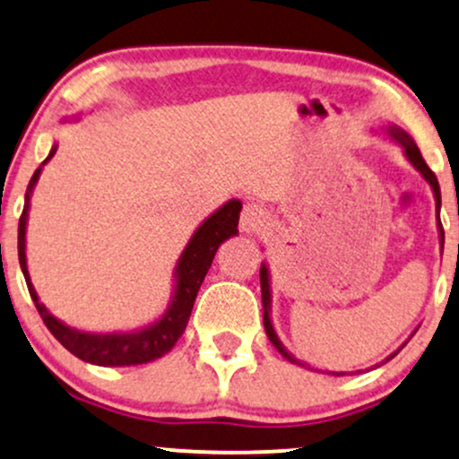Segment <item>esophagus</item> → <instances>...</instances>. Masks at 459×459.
<instances>
[{"instance_id": "esophagus-1", "label": "esophagus", "mask_w": 459, "mask_h": 459, "mask_svg": "<svg viewBox=\"0 0 459 459\" xmlns=\"http://www.w3.org/2000/svg\"><path fill=\"white\" fill-rule=\"evenodd\" d=\"M266 219L268 214L262 206H257V204H247L240 214V230L245 231V234H255V231H260L264 228Z\"/></svg>"}]
</instances>
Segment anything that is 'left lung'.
Here are the masks:
<instances>
[{
	"label": "left lung",
	"instance_id": "1",
	"mask_svg": "<svg viewBox=\"0 0 459 459\" xmlns=\"http://www.w3.org/2000/svg\"><path fill=\"white\" fill-rule=\"evenodd\" d=\"M385 134H389V137L395 142L397 145H402L403 150V156L408 159V163H411L414 169L419 171V174L423 176V180L428 182L429 186H432V193H434V199H436V210L440 212V186H438V178L434 176V171L429 169L428 163L423 160L421 156V150L417 148V143H414V139L408 134L406 131H402L400 126H395V124H389V126L385 128ZM436 223H438V240H440V249L445 247V230L443 225H440V219H436ZM260 283H262V307H264V328H266V335L271 339V343L274 348L279 350V354L285 357L290 360V363H296L300 365V368H307V363H303L300 359H296L294 354L288 352V348L283 346L281 339H279L277 331H274L273 326V320H271V305H273V294H271V273H268V266L266 262H262V268H260ZM397 352H393L389 359L395 357ZM386 359V360H389ZM333 376H343V371H333Z\"/></svg>",
	"mask_w": 459,
	"mask_h": 459
}]
</instances>
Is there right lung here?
<instances>
[{
    "instance_id": "1",
    "label": "right lung",
    "mask_w": 459,
    "mask_h": 459,
    "mask_svg": "<svg viewBox=\"0 0 459 459\" xmlns=\"http://www.w3.org/2000/svg\"><path fill=\"white\" fill-rule=\"evenodd\" d=\"M77 117L79 116H73V120H77ZM56 150L57 143H53L51 152H48L47 159L42 160V165L38 167L34 176H31L25 191L23 214H21L19 219V264L21 271H23L31 300L36 303L38 314H40L42 322H45L48 331L53 333V337H56L68 352H73L74 357L85 360V363L102 365V368H126V365H142L160 359L176 346V342L182 337V333H185L188 317H191L193 311V303H195L199 288H202L204 277L208 274V268L214 260V253H217L221 242H225L231 238V236L238 234V217L242 210L240 199H230L228 204H223L219 210H214V212L210 214L206 221H202V225L193 231L185 251L178 257V264L174 268V292H171V300L169 305H167L165 314L160 316L159 320L139 328V331L128 333L79 331V328H73L64 325L62 320H57V317L40 303L34 285H31L30 271H27L25 231L27 217H30L31 193H34V186L38 178H40L42 167L53 159Z\"/></svg>"
}]
</instances>
